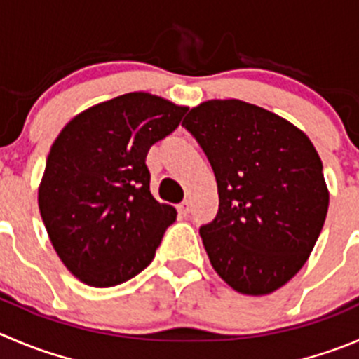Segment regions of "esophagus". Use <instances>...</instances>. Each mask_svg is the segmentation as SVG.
<instances>
[{
	"label": "esophagus",
	"mask_w": 359,
	"mask_h": 359,
	"mask_svg": "<svg viewBox=\"0 0 359 359\" xmlns=\"http://www.w3.org/2000/svg\"><path fill=\"white\" fill-rule=\"evenodd\" d=\"M177 211H180V215L187 217V215L190 213V204L185 201V203H182V204H180V206H177Z\"/></svg>",
	"instance_id": "obj_1"
}]
</instances>
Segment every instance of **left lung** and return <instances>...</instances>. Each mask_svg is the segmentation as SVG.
I'll return each instance as SVG.
<instances>
[{
  "label": "left lung",
  "mask_w": 359,
  "mask_h": 359,
  "mask_svg": "<svg viewBox=\"0 0 359 359\" xmlns=\"http://www.w3.org/2000/svg\"><path fill=\"white\" fill-rule=\"evenodd\" d=\"M183 126L206 153L218 213L201 227L211 266L248 296L285 285L306 262L330 192L312 141L282 116L243 100H206Z\"/></svg>",
  "instance_id": "left-lung-1"
}]
</instances>
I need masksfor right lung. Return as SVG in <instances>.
Instances as JSON below:
<instances>
[{
	"label": "right lung",
	"instance_id": "right-lung-1",
	"mask_svg": "<svg viewBox=\"0 0 359 359\" xmlns=\"http://www.w3.org/2000/svg\"><path fill=\"white\" fill-rule=\"evenodd\" d=\"M187 109L126 93L74 116L50 146L40 215L57 257L83 284H123L155 257L176 210L149 192L146 155Z\"/></svg>",
	"mask_w": 359,
	"mask_h": 359
}]
</instances>
